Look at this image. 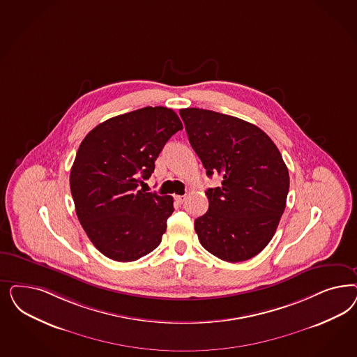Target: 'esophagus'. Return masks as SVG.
I'll return each mask as SVG.
<instances>
[{"mask_svg": "<svg viewBox=\"0 0 357 357\" xmlns=\"http://www.w3.org/2000/svg\"><path fill=\"white\" fill-rule=\"evenodd\" d=\"M185 198H186L185 196H174V199H176L177 204H183L185 201Z\"/></svg>", "mask_w": 357, "mask_h": 357, "instance_id": "1", "label": "esophagus"}]
</instances>
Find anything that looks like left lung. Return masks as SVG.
<instances>
[{
    "label": "left lung",
    "instance_id": "1",
    "mask_svg": "<svg viewBox=\"0 0 357 357\" xmlns=\"http://www.w3.org/2000/svg\"><path fill=\"white\" fill-rule=\"evenodd\" d=\"M180 115L207 176L223 177L206 190L208 210L195 220L198 239L220 260H248L271 242L287 206L282 156L263 130L236 116L197 107Z\"/></svg>",
    "mask_w": 357,
    "mask_h": 357
}]
</instances>
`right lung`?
<instances>
[{"mask_svg": "<svg viewBox=\"0 0 357 357\" xmlns=\"http://www.w3.org/2000/svg\"><path fill=\"white\" fill-rule=\"evenodd\" d=\"M183 130L172 109L147 106L116 115L81 142L69 185L81 226L94 247L115 261L152 252L172 215V196L139 189L162 147Z\"/></svg>", "mask_w": 357, "mask_h": 357, "instance_id": "1", "label": "right lung"}]
</instances>
